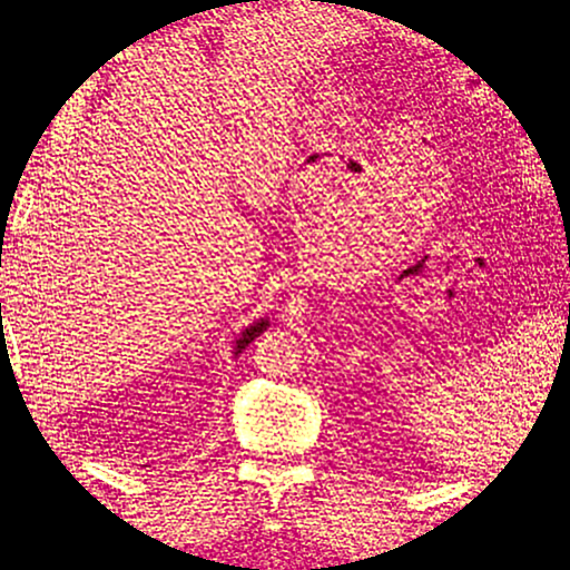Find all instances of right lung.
<instances>
[{
  "label": "right lung",
  "mask_w": 570,
  "mask_h": 570,
  "mask_svg": "<svg viewBox=\"0 0 570 570\" xmlns=\"http://www.w3.org/2000/svg\"><path fill=\"white\" fill-rule=\"evenodd\" d=\"M266 325H269V321L259 318L257 323H252L249 328H245V333H242V335L237 337V343H235V355H239L242 350H245V347L254 341V337H259V335L266 331Z\"/></svg>",
  "instance_id": "obj_1"
}]
</instances>
